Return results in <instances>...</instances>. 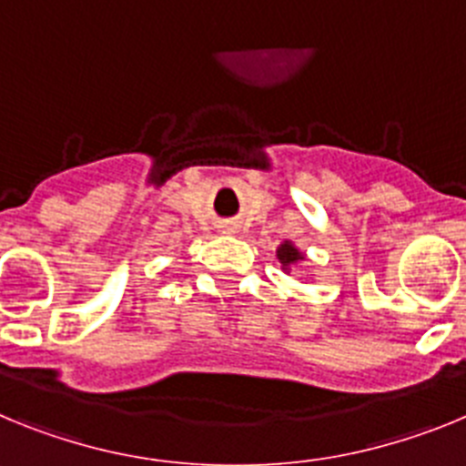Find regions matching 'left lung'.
I'll use <instances>...</instances> for the list:
<instances>
[{
  "mask_svg": "<svg viewBox=\"0 0 466 466\" xmlns=\"http://www.w3.org/2000/svg\"><path fill=\"white\" fill-rule=\"evenodd\" d=\"M278 258H279V263H282V268L284 270H289L291 266H294V263H299V261H303V254L299 252V249H296L294 245H291L289 240H284L282 245L278 247Z\"/></svg>",
  "mask_w": 466,
  "mask_h": 466,
  "instance_id": "1",
  "label": "left lung"
}]
</instances>
